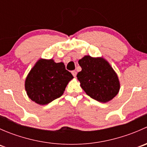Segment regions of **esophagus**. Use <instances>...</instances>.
Instances as JSON below:
<instances>
[{"label":"esophagus","mask_w":147,"mask_h":147,"mask_svg":"<svg viewBox=\"0 0 147 147\" xmlns=\"http://www.w3.org/2000/svg\"><path fill=\"white\" fill-rule=\"evenodd\" d=\"M72 75H73L74 77H76V75H77V72L76 71H72Z\"/></svg>","instance_id":"1"}]
</instances>
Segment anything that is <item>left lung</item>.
<instances>
[{
    "mask_svg": "<svg viewBox=\"0 0 147 147\" xmlns=\"http://www.w3.org/2000/svg\"><path fill=\"white\" fill-rule=\"evenodd\" d=\"M78 63L82 70L78 72L77 78L87 95L105 103L118 94L120 88L119 78L105 59L85 55Z\"/></svg>",
    "mask_w": 147,
    "mask_h": 147,
    "instance_id": "obj_1",
    "label": "left lung"
}]
</instances>
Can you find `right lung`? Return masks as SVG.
<instances>
[{"instance_id":"right-lung-1","label":"right lung","mask_w":147,"mask_h":147,"mask_svg":"<svg viewBox=\"0 0 147 147\" xmlns=\"http://www.w3.org/2000/svg\"><path fill=\"white\" fill-rule=\"evenodd\" d=\"M72 78L63 63H56L53 59H40L28 73L25 88L31 100L45 105L61 97Z\"/></svg>"}]
</instances>
